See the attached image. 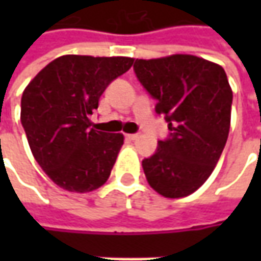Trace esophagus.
Listing matches in <instances>:
<instances>
[{
	"mask_svg": "<svg viewBox=\"0 0 261 261\" xmlns=\"http://www.w3.org/2000/svg\"><path fill=\"white\" fill-rule=\"evenodd\" d=\"M138 136H139L138 134H127V135H126V138H127L129 141H135Z\"/></svg>",
	"mask_w": 261,
	"mask_h": 261,
	"instance_id": "34e87169",
	"label": "esophagus"
}]
</instances>
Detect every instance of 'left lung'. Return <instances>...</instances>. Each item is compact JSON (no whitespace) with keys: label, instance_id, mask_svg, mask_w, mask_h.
Masks as SVG:
<instances>
[{"label":"left lung","instance_id":"1","mask_svg":"<svg viewBox=\"0 0 261 261\" xmlns=\"http://www.w3.org/2000/svg\"><path fill=\"white\" fill-rule=\"evenodd\" d=\"M134 71L170 130L142 160L146 180L166 197L189 196L212 174L228 139L232 91L225 71L193 55L136 59Z\"/></svg>","mask_w":261,"mask_h":261}]
</instances>
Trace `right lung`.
<instances>
[{
	"label": "right lung",
	"mask_w": 261,
	"mask_h": 261,
	"mask_svg": "<svg viewBox=\"0 0 261 261\" xmlns=\"http://www.w3.org/2000/svg\"><path fill=\"white\" fill-rule=\"evenodd\" d=\"M132 64L126 56H59L25 87L21 125L36 161L59 187L86 193L107 181L123 135L90 127V116Z\"/></svg>",
	"instance_id": "right-lung-1"
}]
</instances>
